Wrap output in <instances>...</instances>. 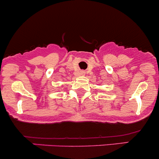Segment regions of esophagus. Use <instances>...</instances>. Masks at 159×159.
<instances>
[{
  "instance_id": "34e87169",
  "label": "esophagus",
  "mask_w": 159,
  "mask_h": 159,
  "mask_svg": "<svg viewBox=\"0 0 159 159\" xmlns=\"http://www.w3.org/2000/svg\"><path fill=\"white\" fill-rule=\"evenodd\" d=\"M84 74H85V72H84V71H81V72H79V75H84Z\"/></svg>"
}]
</instances>
